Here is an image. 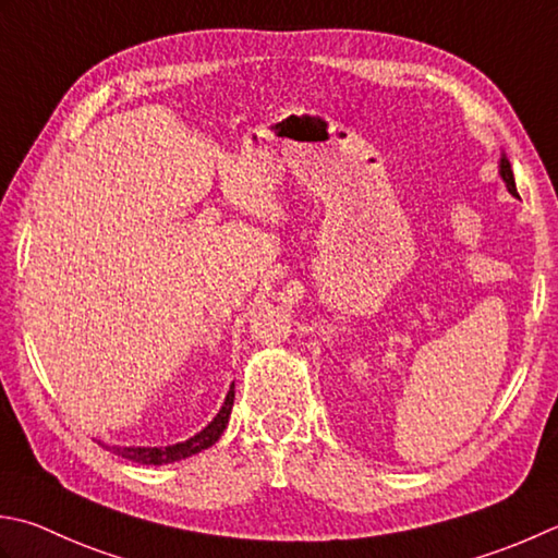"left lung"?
<instances>
[{
    "label": "left lung",
    "instance_id": "8db88e82",
    "mask_svg": "<svg viewBox=\"0 0 558 558\" xmlns=\"http://www.w3.org/2000/svg\"><path fill=\"white\" fill-rule=\"evenodd\" d=\"M500 177H504V181H506V185H508V191L512 193V195H518V191H515V179H512V169H510V161L504 157L500 159Z\"/></svg>",
    "mask_w": 558,
    "mask_h": 558
}]
</instances>
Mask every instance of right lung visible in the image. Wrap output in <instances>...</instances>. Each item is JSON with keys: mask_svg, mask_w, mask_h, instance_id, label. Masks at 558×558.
I'll use <instances>...</instances> for the list:
<instances>
[{"mask_svg": "<svg viewBox=\"0 0 558 558\" xmlns=\"http://www.w3.org/2000/svg\"><path fill=\"white\" fill-rule=\"evenodd\" d=\"M232 403H234V387L227 391V399L222 403V409L217 416L207 423V428H203L198 435H193L191 440L185 442H177V445H169V447H108L104 445L106 450H111L113 454L125 457L130 462H137V464H171V462H179L185 460V457L191 454H198L201 450H207V447L215 445L220 440V435L227 428V421H229V413H232Z\"/></svg>", "mask_w": 558, "mask_h": 558, "instance_id": "add662e5", "label": "right lung"}]
</instances>
